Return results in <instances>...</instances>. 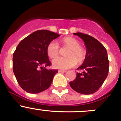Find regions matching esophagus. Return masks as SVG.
Wrapping results in <instances>:
<instances>
[{"mask_svg":"<svg viewBox=\"0 0 121 121\" xmlns=\"http://www.w3.org/2000/svg\"><path fill=\"white\" fill-rule=\"evenodd\" d=\"M58 72H59V73H65L66 71L65 70H58Z\"/></svg>","mask_w":121,"mask_h":121,"instance_id":"obj_1","label":"esophagus"}]
</instances>
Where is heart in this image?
I'll return each mask as SVG.
<instances>
[{
  "label": "heart",
  "instance_id": "b5f03b06",
  "mask_svg": "<svg viewBox=\"0 0 121 121\" xmlns=\"http://www.w3.org/2000/svg\"><path fill=\"white\" fill-rule=\"evenodd\" d=\"M64 47H69L67 51V57H56L60 53V47L56 41H52L48 45L47 52L48 56L51 59L55 58L52 61L55 68L68 69L74 68L78 64V60L80 63L83 62L86 58V51L80 46V42L72 37H65L62 40Z\"/></svg>",
  "mask_w": 121,
  "mask_h": 121
}]
</instances>
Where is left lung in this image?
<instances>
[{
    "mask_svg": "<svg viewBox=\"0 0 121 121\" xmlns=\"http://www.w3.org/2000/svg\"><path fill=\"white\" fill-rule=\"evenodd\" d=\"M74 35L80 37L87 48L84 62L78 70L75 80L69 83L70 87L78 93L91 94L100 88L107 78L109 71V60L105 47L97 39L85 34L76 33Z\"/></svg>",
    "mask_w": 121,
    "mask_h": 121,
    "instance_id": "left-lung-1",
    "label": "left lung"
}]
</instances>
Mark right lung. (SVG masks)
<instances>
[{
    "label": "right lung",
    "mask_w": 121,
    "mask_h": 121,
    "mask_svg": "<svg viewBox=\"0 0 121 121\" xmlns=\"http://www.w3.org/2000/svg\"><path fill=\"white\" fill-rule=\"evenodd\" d=\"M59 36L50 31L41 30L27 36L17 45L13 56V72L20 86L27 93H40L51 85L58 71L45 68L51 65L47 48Z\"/></svg>",
    "instance_id": "1"
}]
</instances>
